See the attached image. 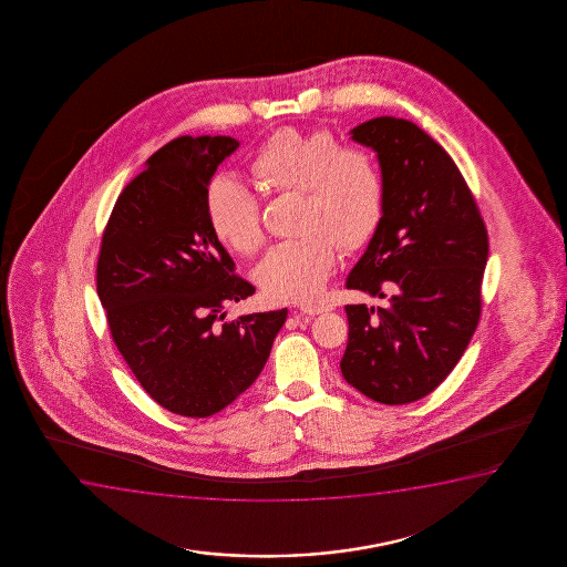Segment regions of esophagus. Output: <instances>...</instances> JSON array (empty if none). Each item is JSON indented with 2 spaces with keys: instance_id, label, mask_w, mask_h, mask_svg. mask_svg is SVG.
I'll return each mask as SVG.
<instances>
[{
  "instance_id": "esophagus-1",
  "label": "esophagus",
  "mask_w": 567,
  "mask_h": 567,
  "mask_svg": "<svg viewBox=\"0 0 567 567\" xmlns=\"http://www.w3.org/2000/svg\"><path fill=\"white\" fill-rule=\"evenodd\" d=\"M300 311L306 316H319L326 311V308L323 306H300Z\"/></svg>"
}]
</instances>
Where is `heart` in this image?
Listing matches in <instances>:
<instances>
[{
  "instance_id": "obj_1",
  "label": "heart",
  "mask_w": 567,
  "mask_h": 567,
  "mask_svg": "<svg viewBox=\"0 0 567 567\" xmlns=\"http://www.w3.org/2000/svg\"><path fill=\"white\" fill-rule=\"evenodd\" d=\"M251 171L272 194H300L292 240L280 241L257 265V285L271 302H311L333 272L339 244L364 248L385 210V182L375 156L341 147L327 130L282 127L257 151ZM207 217L213 233L238 254L264 244L259 202L230 174L210 179Z\"/></svg>"
}]
</instances>
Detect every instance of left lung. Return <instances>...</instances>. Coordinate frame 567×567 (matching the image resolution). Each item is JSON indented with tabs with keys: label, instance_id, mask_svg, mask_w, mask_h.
Returning <instances> with one entry per match:
<instances>
[{
	"label": "left lung",
	"instance_id": "obj_1",
	"mask_svg": "<svg viewBox=\"0 0 567 567\" xmlns=\"http://www.w3.org/2000/svg\"><path fill=\"white\" fill-rule=\"evenodd\" d=\"M350 135L378 155L385 210L347 288L383 303L344 306L342 378L378 403H412L450 375L476 331L488 233L457 164L419 125L373 117Z\"/></svg>",
	"mask_w": 567,
	"mask_h": 567
}]
</instances>
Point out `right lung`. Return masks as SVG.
<instances>
[{"mask_svg": "<svg viewBox=\"0 0 567 567\" xmlns=\"http://www.w3.org/2000/svg\"><path fill=\"white\" fill-rule=\"evenodd\" d=\"M225 135L178 137L148 158L117 197L102 236L96 292L120 354L166 411L205 419L257 380L287 308L223 319L256 292L234 275L213 233L205 194Z\"/></svg>", "mask_w": 567, "mask_h": 567, "instance_id": "right-lung-1", "label": "right lung"}]
</instances>
